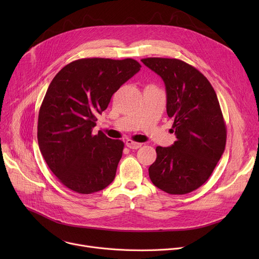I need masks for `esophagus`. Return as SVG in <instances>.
Returning <instances> with one entry per match:
<instances>
[{"mask_svg": "<svg viewBox=\"0 0 259 259\" xmlns=\"http://www.w3.org/2000/svg\"><path fill=\"white\" fill-rule=\"evenodd\" d=\"M126 146L130 149H139L142 147L141 143H137V142H133L132 140H127L126 141Z\"/></svg>", "mask_w": 259, "mask_h": 259, "instance_id": "1", "label": "esophagus"}]
</instances>
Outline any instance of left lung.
Here are the masks:
<instances>
[{
    "label": "left lung",
    "mask_w": 259,
    "mask_h": 259,
    "mask_svg": "<svg viewBox=\"0 0 259 259\" xmlns=\"http://www.w3.org/2000/svg\"><path fill=\"white\" fill-rule=\"evenodd\" d=\"M142 62L164 80L167 114L176 140L156 147L149 176L169 194H187L205 184L226 147L227 128L217 95L207 77L178 59L147 58Z\"/></svg>",
    "instance_id": "8db88e82"
}]
</instances>
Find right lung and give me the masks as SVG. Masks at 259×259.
Here are the masks:
<instances>
[{
  "mask_svg": "<svg viewBox=\"0 0 259 259\" xmlns=\"http://www.w3.org/2000/svg\"><path fill=\"white\" fill-rule=\"evenodd\" d=\"M133 59H80L53 77L39 108L37 142L46 164L68 189L80 194L110 185L124 143L99 131L98 115L119 87L141 70Z\"/></svg>",
  "mask_w": 259,
  "mask_h": 259,
  "instance_id": "add662e5",
  "label": "right lung"
}]
</instances>
